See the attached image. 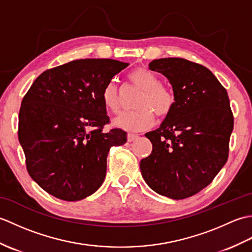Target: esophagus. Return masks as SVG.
<instances>
[{
  "mask_svg": "<svg viewBox=\"0 0 252 252\" xmlns=\"http://www.w3.org/2000/svg\"><path fill=\"white\" fill-rule=\"evenodd\" d=\"M137 137H138L137 134H133V133H129V134H127V142L135 141Z\"/></svg>",
  "mask_w": 252,
  "mask_h": 252,
  "instance_id": "esophagus-1",
  "label": "esophagus"
}]
</instances>
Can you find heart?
<instances>
[{"mask_svg": "<svg viewBox=\"0 0 252 252\" xmlns=\"http://www.w3.org/2000/svg\"><path fill=\"white\" fill-rule=\"evenodd\" d=\"M127 78L133 87L142 91L135 104L138 109L123 112L118 116L114 120L117 127L132 132L147 130L154 125V112L162 118L172 111L175 105V96L169 88L160 84V79L156 73L147 68L136 67L129 72ZM101 98L107 109L114 114L120 111L121 95L115 82L106 85Z\"/></svg>", "mask_w": 252, "mask_h": 252, "instance_id": "obj_1", "label": "heart"}]
</instances>
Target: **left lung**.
<instances>
[{
    "mask_svg": "<svg viewBox=\"0 0 252 252\" xmlns=\"http://www.w3.org/2000/svg\"><path fill=\"white\" fill-rule=\"evenodd\" d=\"M149 69L172 85L175 105L145 134L152 154L141 160L147 185L175 200L197 194L227 161L234 118L226 90L208 68L184 58H160Z\"/></svg>",
    "mask_w": 252,
    "mask_h": 252,
    "instance_id": "obj_1",
    "label": "left lung"
}]
</instances>
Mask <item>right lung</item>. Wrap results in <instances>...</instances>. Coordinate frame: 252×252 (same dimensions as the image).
Listing matches in <instances>:
<instances>
[{
  "instance_id": "right-lung-1",
  "label": "right lung",
  "mask_w": 252,
  "mask_h": 252,
  "mask_svg": "<svg viewBox=\"0 0 252 252\" xmlns=\"http://www.w3.org/2000/svg\"><path fill=\"white\" fill-rule=\"evenodd\" d=\"M129 63L87 58L49 69L21 101L18 140L31 179L58 199L77 201L103 184L107 156L126 133L112 129L101 94Z\"/></svg>"
}]
</instances>
